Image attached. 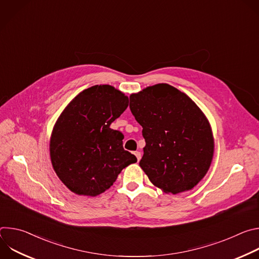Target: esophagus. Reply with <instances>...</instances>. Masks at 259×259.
Wrapping results in <instances>:
<instances>
[{"label": "esophagus", "instance_id": "34e87169", "mask_svg": "<svg viewBox=\"0 0 259 259\" xmlns=\"http://www.w3.org/2000/svg\"><path fill=\"white\" fill-rule=\"evenodd\" d=\"M134 155L136 156V158H137L138 161L141 159V153H140V152H137V151H136V152H134Z\"/></svg>", "mask_w": 259, "mask_h": 259}]
</instances>
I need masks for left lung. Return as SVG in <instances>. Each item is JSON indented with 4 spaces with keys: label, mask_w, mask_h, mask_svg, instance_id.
<instances>
[{
    "label": "left lung",
    "mask_w": 259,
    "mask_h": 259,
    "mask_svg": "<svg viewBox=\"0 0 259 259\" xmlns=\"http://www.w3.org/2000/svg\"><path fill=\"white\" fill-rule=\"evenodd\" d=\"M130 109L145 140L140 167L156 187L173 195L192 190L206 175L214 142L198 105L168 84L130 96Z\"/></svg>",
    "instance_id": "left-lung-1"
}]
</instances>
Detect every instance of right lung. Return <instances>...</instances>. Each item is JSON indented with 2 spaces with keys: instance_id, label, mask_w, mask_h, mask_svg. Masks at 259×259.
<instances>
[{
  "instance_id": "right-lung-1",
  "label": "right lung",
  "mask_w": 259,
  "mask_h": 259,
  "mask_svg": "<svg viewBox=\"0 0 259 259\" xmlns=\"http://www.w3.org/2000/svg\"><path fill=\"white\" fill-rule=\"evenodd\" d=\"M128 103V97L113 86L95 85L73 98L58 118L50 157L57 176L72 193L100 195L125 167L137 162L124 150L123 133L109 128Z\"/></svg>"
}]
</instances>
